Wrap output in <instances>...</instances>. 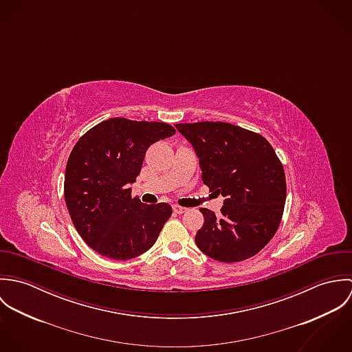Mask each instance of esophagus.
I'll list each match as a JSON object with an SVG mask.
<instances>
[{
    "mask_svg": "<svg viewBox=\"0 0 352 352\" xmlns=\"http://www.w3.org/2000/svg\"><path fill=\"white\" fill-rule=\"evenodd\" d=\"M173 211H175V212H177V214H183V212H186V211H187V208H186V207H182V206L175 204V206H173Z\"/></svg>",
    "mask_w": 352,
    "mask_h": 352,
    "instance_id": "obj_1",
    "label": "esophagus"
}]
</instances>
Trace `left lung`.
Segmentation results:
<instances>
[{
	"label": "left lung",
	"mask_w": 352,
	"mask_h": 352,
	"mask_svg": "<svg viewBox=\"0 0 352 352\" xmlns=\"http://www.w3.org/2000/svg\"><path fill=\"white\" fill-rule=\"evenodd\" d=\"M175 126L199 158L203 183L225 198L219 217L201 208L198 248L223 263L254 256L276 233L286 201L285 170L275 151L261 135L225 122Z\"/></svg>",
	"instance_id": "8db88e82"
}]
</instances>
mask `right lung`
Listing matches in <instances>:
<instances>
[{
    "label": "right lung",
    "instance_id": "right-lung-1",
    "mask_svg": "<svg viewBox=\"0 0 352 352\" xmlns=\"http://www.w3.org/2000/svg\"><path fill=\"white\" fill-rule=\"evenodd\" d=\"M175 129L162 122L108 119L85 133L69 155L65 201L82 240L113 260L149 251L172 215L168 203L145 204L131 198L145 153Z\"/></svg>",
    "mask_w": 352,
    "mask_h": 352
}]
</instances>
